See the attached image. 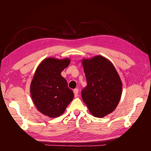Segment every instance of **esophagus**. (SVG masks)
<instances>
[{
    "instance_id": "esophagus-1",
    "label": "esophagus",
    "mask_w": 151,
    "mask_h": 151,
    "mask_svg": "<svg viewBox=\"0 0 151 151\" xmlns=\"http://www.w3.org/2000/svg\"><path fill=\"white\" fill-rule=\"evenodd\" d=\"M78 93H79L78 89H75L74 90V96H75L76 98L78 96Z\"/></svg>"
}]
</instances>
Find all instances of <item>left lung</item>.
Returning a JSON list of instances; mask_svg holds the SVG:
<instances>
[{"mask_svg":"<svg viewBox=\"0 0 151 151\" xmlns=\"http://www.w3.org/2000/svg\"><path fill=\"white\" fill-rule=\"evenodd\" d=\"M87 86L82 91L90 113L103 118L116 109L122 93V83L115 67L102 55L83 59Z\"/></svg>","mask_w":151,"mask_h":151,"instance_id":"1","label":"left lung"}]
</instances>
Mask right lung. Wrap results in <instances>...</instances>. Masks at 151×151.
I'll use <instances>...</instances> for the list:
<instances>
[{
    "label": "right lung",
    "mask_w": 151,
    "mask_h": 151,
    "mask_svg": "<svg viewBox=\"0 0 151 151\" xmlns=\"http://www.w3.org/2000/svg\"><path fill=\"white\" fill-rule=\"evenodd\" d=\"M68 58H47L35 71L30 85L32 100L38 110L50 118L60 116L74 98L62 71L70 64Z\"/></svg>",
    "instance_id": "add662e5"
}]
</instances>
